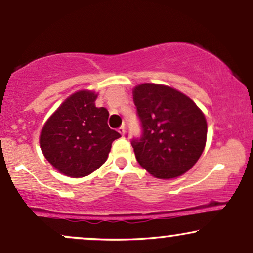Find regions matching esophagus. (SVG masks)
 I'll return each mask as SVG.
<instances>
[{"mask_svg":"<svg viewBox=\"0 0 253 253\" xmlns=\"http://www.w3.org/2000/svg\"><path fill=\"white\" fill-rule=\"evenodd\" d=\"M125 132H126V128H125V126H121L120 128H119V133H120L121 135H124Z\"/></svg>","mask_w":253,"mask_h":253,"instance_id":"esophagus-1","label":"esophagus"}]
</instances>
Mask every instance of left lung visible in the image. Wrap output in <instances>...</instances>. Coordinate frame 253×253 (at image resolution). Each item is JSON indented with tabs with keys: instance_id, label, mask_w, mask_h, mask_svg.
Instances as JSON below:
<instances>
[{
	"instance_id": "obj_1",
	"label": "left lung",
	"mask_w": 253,
	"mask_h": 253,
	"mask_svg": "<svg viewBox=\"0 0 253 253\" xmlns=\"http://www.w3.org/2000/svg\"><path fill=\"white\" fill-rule=\"evenodd\" d=\"M143 135L133 139L138 163L156 178L182 176L195 165L207 140V121L196 103L168 85L143 83L133 89Z\"/></svg>"
}]
</instances>
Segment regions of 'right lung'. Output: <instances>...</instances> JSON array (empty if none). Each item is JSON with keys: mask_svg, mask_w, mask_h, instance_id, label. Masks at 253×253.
Returning <instances> with one entry per match:
<instances>
[{"mask_svg": "<svg viewBox=\"0 0 253 253\" xmlns=\"http://www.w3.org/2000/svg\"><path fill=\"white\" fill-rule=\"evenodd\" d=\"M97 94L80 90L66 98L47 119L40 133V149L63 175L88 176L108 158L112 143L120 133L110 129L109 113L97 108Z\"/></svg>", "mask_w": 253, "mask_h": 253, "instance_id": "obj_1", "label": "right lung"}]
</instances>
